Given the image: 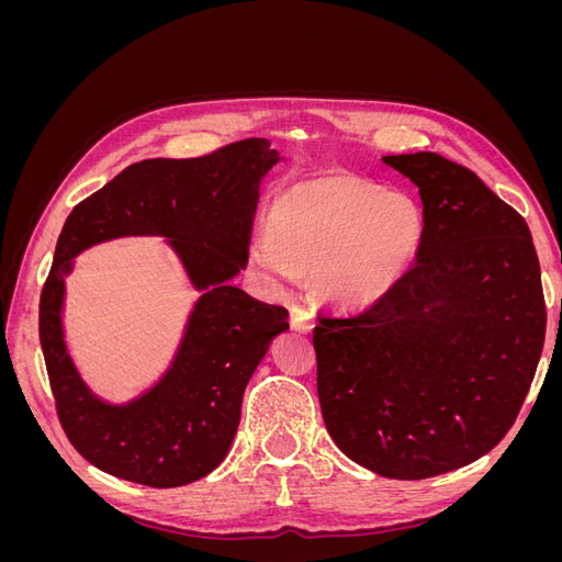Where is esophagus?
Returning a JSON list of instances; mask_svg holds the SVG:
<instances>
[{"label":"esophagus","mask_w":562,"mask_h":562,"mask_svg":"<svg viewBox=\"0 0 562 562\" xmlns=\"http://www.w3.org/2000/svg\"><path fill=\"white\" fill-rule=\"evenodd\" d=\"M291 326L297 333H310L314 328V312L307 307H293L291 310Z\"/></svg>","instance_id":"34e87169"}]
</instances>
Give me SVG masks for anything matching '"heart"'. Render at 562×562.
I'll use <instances>...</instances> for the list:
<instances>
[{
    "label": "heart",
    "mask_w": 562,
    "mask_h": 562,
    "mask_svg": "<svg viewBox=\"0 0 562 562\" xmlns=\"http://www.w3.org/2000/svg\"><path fill=\"white\" fill-rule=\"evenodd\" d=\"M427 234L419 201L347 176H314L271 201L269 229L248 244V265L269 288L316 269L321 293L361 307L384 297L417 260Z\"/></svg>",
    "instance_id": "heart-1"
}]
</instances>
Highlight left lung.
I'll use <instances>...</instances> for the list:
<instances>
[{
  "mask_svg": "<svg viewBox=\"0 0 562 562\" xmlns=\"http://www.w3.org/2000/svg\"><path fill=\"white\" fill-rule=\"evenodd\" d=\"M419 187L427 234L407 274L361 312H321L316 389L356 464L422 481L467 467L514 427L547 335L530 227L467 166L384 157Z\"/></svg>",
  "mask_w": 562,
  "mask_h": 562,
  "instance_id": "8db88e82",
  "label": "left lung"
}]
</instances>
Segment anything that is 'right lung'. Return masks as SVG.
<instances>
[{"label": "right lung", "instance_id": "1", "mask_svg": "<svg viewBox=\"0 0 562 562\" xmlns=\"http://www.w3.org/2000/svg\"><path fill=\"white\" fill-rule=\"evenodd\" d=\"M277 161L279 151L265 138L196 159H145L77 203L65 220L40 297V342L63 431L100 471L149 487H178L225 459L248 380L271 339L291 328L285 307L229 283L248 265L258 190ZM131 233L168 235L204 295L160 384L126 406H112L78 378L59 310L74 255Z\"/></svg>", "mask_w": 562, "mask_h": 562}]
</instances>
